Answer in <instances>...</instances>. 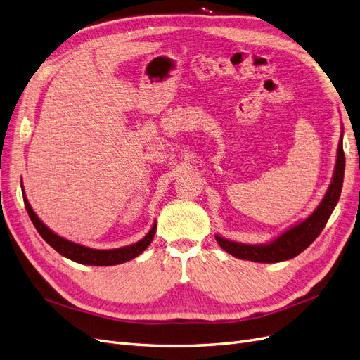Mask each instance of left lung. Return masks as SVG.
Here are the masks:
<instances>
[{"mask_svg":"<svg viewBox=\"0 0 360 360\" xmlns=\"http://www.w3.org/2000/svg\"><path fill=\"white\" fill-rule=\"evenodd\" d=\"M344 169L345 156L341 136L340 144H338V159L332 183L328 192H326L323 201L309 217H307L303 222L291 226L290 230L282 233L274 242L267 245H245L226 240V238L221 236H216L217 243L233 257L255 261V263H278V261H285L299 255L320 236L323 228L328 224L335 205L341 197Z\"/></svg>","mask_w":360,"mask_h":360,"instance_id":"left-lung-1","label":"left lung"}]
</instances>
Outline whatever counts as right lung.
<instances>
[{
    "label": "right lung",
    "instance_id": "obj_1",
    "mask_svg": "<svg viewBox=\"0 0 360 360\" xmlns=\"http://www.w3.org/2000/svg\"><path fill=\"white\" fill-rule=\"evenodd\" d=\"M24 202H25V209L30 214V219L32 224H34L36 230L43 237V240H45L48 245H51L63 257H66L72 261H76V263H79V264L114 266V264L126 263V261L138 257L141 252H143V250H146L147 246L151 243V240H153L155 233H156V224H155L153 228H151L143 240H139L134 245H129L124 248H117V249H108V250L91 249V248H86V246H82L78 243H73L70 240H66V238H63L53 231H51L49 228L39 219L37 214L32 212L28 200L25 198V193H24Z\"/></svg>",
    "mask_w": 360,
    "mask_h": 360
}]
</instances>
